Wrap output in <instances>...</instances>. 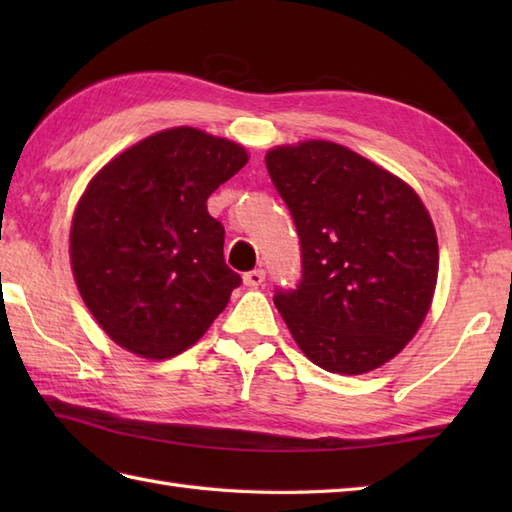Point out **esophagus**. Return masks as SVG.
<instances>
[{
  "mask_svg": "<svg viewBox=\"0 0 512 512\" xmlns=\"http://www.w3.org/2000/svg\"><path fill=\"white\" fill-rule=\"evenodd\" d=\"M266 281V273L262 268H257V270H250V273H246L244 275V284L248 286V288H259Z\"/></svg>",
  "mask_w": 512,
  "mask_h": 512,
  "instance_id": "esophagus-1",
  "label": "esophagus"
}]
</instances>
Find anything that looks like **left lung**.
<instances>
[{
  "mask_svg": "<svg viewBox=\"0 0 512 512\" xmlns=\"http://www.w3.org/2000/svg\"><path fill=\"white\" fill-rule=\"evenodd\" d=\"M301 239L303 277L277 292L292 339L325 372L358 376L416 336L438 284V235L405 180L330 140L266 154Z\"/></svg>",
  "mask_w": 512,
  "mask_h": 512,
  "instance_id": "1",
  "label": "left lung"
}]
</instances>
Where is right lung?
Here are the masks:
<instances>
[{
    "instance_id": "add662e5",
    "label": "right lung",
    "mask_w": 512,
    "mask_h": 512,
    "mask_svg": "<svg viewBox=\"0 0 512 512\" xmlns=\"http://www.w3.org/2000/svg\"><path fill=\"white\" fill-rule=\"evenodd\" d=\"M246 162L233 140L171 127L88 182L70 226L72 275L123 350L151 361L189 350L242 284L224 262V226L206 200Z\"/></svg>"
}]
</instances>
